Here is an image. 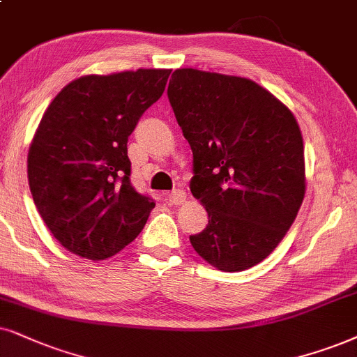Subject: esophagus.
Returning a JSON list of instances; mask_svg holds the SVG:
<instances>
[{"label": "esophagus", "mask_w": 357, "mask_h": 357, "mask_svg": "<svg viewBox=\"0 0 357 357\" xmlns=\"http://www.w3.org/2000/svg\"><path fill=\"white\" fill-rule=\"evenodd\" d=\"M168 201L169 204L173 206H181L186 202V192H184L183 189H174V191H171L168 194Z\"/></svg>", "instance_id": "1"}]
</instances>
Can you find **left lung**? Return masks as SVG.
Returning a JSON list of instances; mask_svg holds the SVG:
<instances>
[{
  "mask_svg": "<svg viewBox=\"0 0 357 357\" xmlns=\"http://www.w3.org/2000/svg\"><path fill=\"white\" fill-rule=\"evenodd\" d=\"M168 97L191 145V192L209 224L192 249L222 272L265 260L295 222L306 192L295 115L254 80L176 69Z\"/></svg>",
  "mask_w": 357,
  "mask_h": 357,
  "instance_id": "8db88e82",
  "label": "left lung"
}]
</instances>
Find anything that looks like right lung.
<instances>
[{
  "label": "right lung",
  "mask_w": 357,
  "mask_h": 357,
  "mask_svg": "<svg viewBox=\"0 0 357 357\" xmlns=\"http://www.w3.org/2000/svg\"><path fill=\"white\" fill-rule=\"evenodd\" d=\"M169 74L82 75L44 112L29 146L28 181L40 218L66 250L105 260L145 227L155 202L130 184L126 143Z\"/></svg>",
  "instance_id": "right-lung-1"
}]
</instances>
